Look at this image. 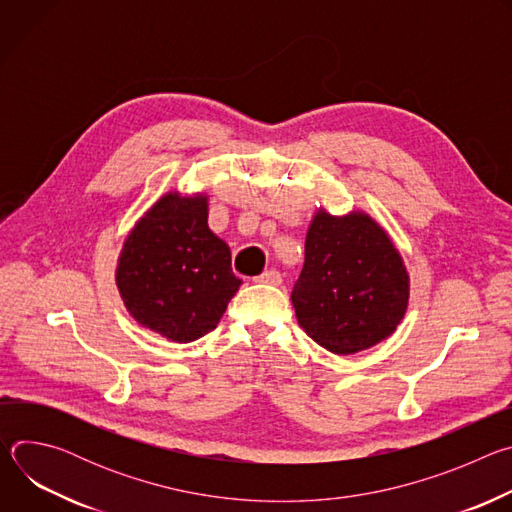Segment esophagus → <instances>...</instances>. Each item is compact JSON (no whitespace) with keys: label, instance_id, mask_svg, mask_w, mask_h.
<instances>
[{"label":"esophagus","instance_id":"34e87169","mask_svg":"<svg viewBox=\"0 0 512 512\" xmlns=\"http://www.w3.org/2000/svg\"><path fill=\"white\" fill-rule=\"evenodd\" d=\"M257 281H259V283H269V285H281L283 277H281V273H279L277 269H269V271L261 273V275L257 277Z\"/></svg>","mask_w":512,"mask_h":512}]
</instances>
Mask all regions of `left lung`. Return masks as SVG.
Listing matches in <instances>:
<instances>
[{
	"label": "left lung",
	"mask_w": 512,
	"mask_h": 512,
	"mask_svg": "<svg viewBox=\"0 0 512 512\" xmlns=\"http://www.w3.org/2000/svg\"><path fill=\"white\" fill-rule=\"evenodd\" d=\"M409 277L387 233L367 214L318 212L291 291L298 324L334 354L385 340L403 320Z\"/></svg>",
	"instance_id": "8db88e82"
}]
</instances>
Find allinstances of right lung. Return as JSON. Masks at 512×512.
I'll list each match as a JSON object with an SVG mask.
<instances>
[{
  "label": "right lung",
  "mask_w": 512,
  "mask_h": 512,
  "mask_svg": "<svg viewBox=\"0 0 512 512\" xmlns=\"http://www.w3.org/2000/svg\"><path fill=\"white\" fill-rule=\"evenodd\" d=\"M206 216L204 196L166 194L133 227L119 257L117 287L129 314L174 342L212 332L241 285Z\"/></svg>",
  "instance_id": "add662e5"
}]
</instances>
